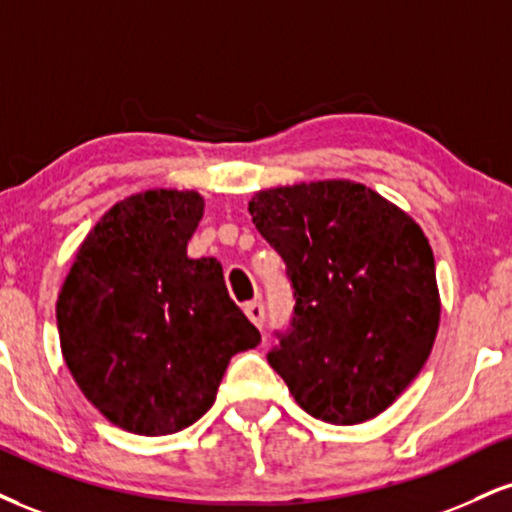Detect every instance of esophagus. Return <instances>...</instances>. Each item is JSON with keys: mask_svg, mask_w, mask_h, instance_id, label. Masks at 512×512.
<instances>
[{"mask_svg": "<svg viewBox=\"0 0 512 512\" xmlns=\"http://www.w3.org/2000/svg\"><path fill=\"white\" fill-rule=\"evenodd\" d=\"M245 315H248V319L252 324L257 326V329H262L264 326V305L260 303V300H252V303H245Z\"/></svg>", "mask_w": 512, "mask_h": 512, "instance_id": "1", "label": "esophagus"}]
</instances>
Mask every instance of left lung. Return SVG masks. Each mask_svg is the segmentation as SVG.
Segmentation results:
<instances>
[{"label":"left lung","instance_id":"left-lung-1","mask_svg":"<svg viewBox=\"0 0 512 512\" xmlns=\"http://www.w3.org/2000/svg\"><path fill=\"white\" fill-rule=\"evenodd\" d=\"M248 209L286 262L295 298L291 329L276 331L269 365L317 420L377 417L420 374L439 331L427 236L353 181L260 190Z\"/></svg>","mask_w":512,"mask_h":512}]
</instances>
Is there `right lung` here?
Wrapping results in <instances>:
<instances>
[{
    "label": "right lung",
    "instance_id": "obj_1",
    "mask_svg": "<svg viewBox=\"0 0 512 512\" xmlns=\"http://www.w3.org/2000/svg\"><path fill=\"white\" fill-rule=\"evenodd\" d=\"M205 212L195 190L116 202L80 243L59 291L66 367L116 427L176 434L212 408L231 357L260 331L229 298L214 257L190 260Z\"/></svg>",
    "mask_w": 512,
    "mask_h": 512
}]
</instances>
